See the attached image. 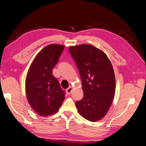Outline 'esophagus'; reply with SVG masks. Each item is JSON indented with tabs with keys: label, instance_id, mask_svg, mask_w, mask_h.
I'll list each match as a JSON object with an SVG mask.
<instances>
[{
	"label": "esophagus",
	"instance_id": "obj_1",
	"mask_svg": "<svg viewBox=\"0 0 146 146\" xmlns=\"http://www.w3.org/2000/svg\"><path fill=\"white\" fill-rule=\"evenodd\" d=\"M72 90H73V87H68L67 89H66V92H67V94H71V92H72Z\"/></svg>",
	"mask_w": 146,
	"mask_h": 146
}]
</instances>
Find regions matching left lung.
Here are the masks:
<instances>
[{"mask_svg":"<svg viewBox=\"0 0 146 146\" xmlns=\"http://www.w3.org/2000/svg\"><path fill=\"white\" fill-rule=\"evenodd\" d=\"M80 74L84 98L76 102L78 113L96 122L106 115L115 94L113 66L103 51L93 45L81 44L69 48Z\"/></svg>","mask_w":146,"mask_h":146,"instance_id":"left-lung-1","label":"left lung"}]
</instances>
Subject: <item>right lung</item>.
<instances>
[{
	"mask_svg": "<svg viewBox=\"0 0 146 146\" xmlns=\"http://www.w3.org/2000/svg\"><path fill=\"white\" fill-rule=\"evenodd\" d=\"M64 45L50 44L40 51L28 70L26 94L30 106L38 115L47 116L58 112L65 94L52 69L58 63Z\"/></svg>",
	"mask_w": 146,
	"mask_h": 146,
	"instance_id": "right-lung-1",
	"label": "right lung"
}]
</instances>
